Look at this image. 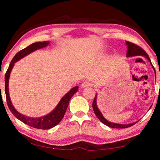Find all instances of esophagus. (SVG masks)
<instances>
[{
	"instance_id": "34e87169",
	"label": "esophagus",
	"mask_w": 160,
	"mask_h": 160,
	"mask_svg": "<svg viewBox=\"0 0 160 160\" xmlns=\"http://www.w3.org/2000/svg\"><path fill=\"white\" fill-rule=\"evenodd\" d=\"M90 86H91V83L88 82V81H84V82H83L82 84H81V87L82 88H85Z\"/></svg>"
}]
</instances>
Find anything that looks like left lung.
Masks as SVG:
<instances>
[{"label":"left lung","instance_id":"obj_1","mask_svg":"<svg viewBox=\"0 0 160 160\" xmlns=\"http://www.w3.org/2000/svg\"><path fill=\"white\" fill-rule=\"evenodd\" d=\"M126 45H127V58L133 57V56H142V57L146 58H147L149 61V62H150L151 65L152 66V69H153V70L155 71V68L153 67V66H152L151 61L150 58H149L148 55L147 53H146V52L144 49H142L140 47H139L136 45H135V44H133V43H131V42H128V41H126ZM155 76H156V74H155ZM97 97H98V96L96 93V97H95V98H94L93 102V104H92L93 111L96 116L98 117V118L100 120V122H102L104 124L108 126V127L114 128H128V127H131V126L135 124V123H137V122L139 121V120H138L136 122H132V123H130V124H118V123H115V122H108L107 119L103 116V115L102 114L101 111H100V109L98 107ZM151 107L152 106H151V107L149 108V109L151 108Z\"/></svg>","mask_w":160,"mask_h":160}]
</instances>
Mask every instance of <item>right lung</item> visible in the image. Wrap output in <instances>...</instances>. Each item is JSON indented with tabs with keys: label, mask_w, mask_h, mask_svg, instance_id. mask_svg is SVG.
<instances>
[{
	"label": "right lung",
	"mask_w": 160,
	"mask_h": 160,
	"mask_svg": "<svg viewBox=\"0 0 160 160\" xmlns=\"http://www.w3.org/2000/svg\"><path fill=\"white\" fill-rule=\"evenodd\" d=\"M49 41H44V42H36L32 43V45L27 47L26 48L23 49L22 50L20 51L19 52L17 53L15 56L13 58L12 60L9 64V66L8 71L5 73V94L7 98V102H8V107L9 110L11 111L12 113L14 116L18 119L19 120L22 122L23 123L28 124L30 127L36 128L38 129H49L55 127L59 122L62 120L64 115V113L67 111L68 105L69 103V100L72 98L73 95L76 93L78 90V86H76L72 88L69 92L67 93L64 96L61 98V100L57 104V106L53 111L50 112L46 115H44L42 117L39 118H31L28 116H25V115L21 114L17 111L13 107L11 99L9 97V79L10 76V73L12 72L13 66L16 62L20 59H22L26 56L29 55V53H32L34 51L42 49L48 46L49 45Z\"/></svg>",
	"instance_id": "obj_1"
}]
</instances>
